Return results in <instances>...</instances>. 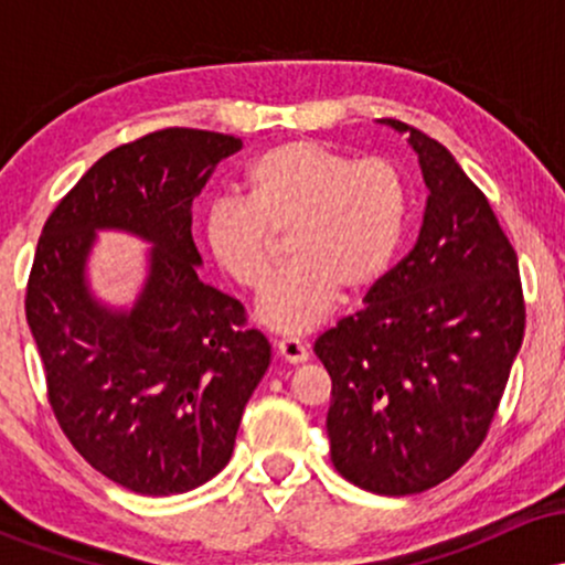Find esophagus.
Instances as JSON below:
<instances>
[{
	"instance_id": "1",
	"label": "esophagus",
	"mask_w": 565,
	"mask_h": 565,
	"mask_svg": "<svg viewBox=\"0 0 565 565\" xmlns=\"http://www.w3.org/2000/svg\"><path fill=\"white\" fill-rule=\"evenodd\" d=\"M276 350L284 361H289V364H302V361H308V348H305L300 340H295V337H281V340H276Z\"/></svg>"
}]
</instances>
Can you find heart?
<instances>
[{"instance_id": "obj_1", "label": "heart", "mask_w": 565, "mask_h": 565, "mask_svg": "<svg viewBox=\"0 0 565 565\" xmlns=\"http://www.w3.org/2000/svg\"><path fill=\"white\" fill-rule=\"evenodd\" d=\"M408 188L387 159H353L316 140L278 142L246 167L242 201L215 199L204 212L212 260L242 289H260L274 238L287 233L291 265L257 300V319L302 334L334 310L340 291L380 281L404 242Z\"/></svg>"}]
</instances>
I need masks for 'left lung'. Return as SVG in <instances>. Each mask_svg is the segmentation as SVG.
Instances as JSON below:
<instances>
[{
  "label": "left lung",
  "mask_w": 565,
  "mask_h": 565,
  "mask_svg": "<svg viewBox=\"0 0 565 565\" xmlns=\"http://www.w3.org/2000/svg\"><path fill=\"white\" fill-rule=\"evenodd\" d=\"M427 185L414 249L366 291V305L316 340L332 377V465L359 489H433L478 451L526 329L521 270L494 210L462 167L417 127Z\"/></svg>",
  "instance_id": "left-lung-1"
}]
</instances>
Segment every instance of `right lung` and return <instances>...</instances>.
<instances>
[{"instance_id": "obj_1", "label": "right lung", "mask_w": 565, "mask_h": 565, "mask_svg": "<svg viewBox=\"0 0 565 565\" xmlns=\"http://www.w3.org/2000/svg\"><path fill=\"white\" fill-rule=\"evenodd\" d=\"M242 140L167 127L114 148L57 201L39 236L25 321L57 425L97 472L135 494L196 489L228 465L270 345L244 305L199 281L191 204ZM154 244L147 287L127 315L88 295L94 231Z\"/></svg>"}]
</instances>
